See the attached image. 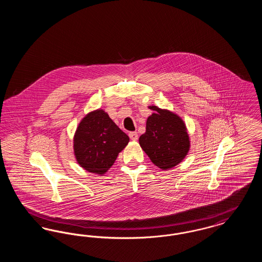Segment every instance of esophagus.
Listing matches in <instances>:
<instances>
[{
	"mask_svg": "<svg viewBox=\"0 0 262 262\" xmlns=\"http://www.w3.org/2000/svg\"><path fill=\"white\" fill-rule=\"evenodd\" d=\"M128 137H129L130 139H133V140H137L138 135H137V132H132V133L128 134Z\"/></svg>",
	"mask_w": 262,
	"mask_h": 262,
	"instance_id": "esophagus-1",
	"label": "esophagus"
}]
</instances>
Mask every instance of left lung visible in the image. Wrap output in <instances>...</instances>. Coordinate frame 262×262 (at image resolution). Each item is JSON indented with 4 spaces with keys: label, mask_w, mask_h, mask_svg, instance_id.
<instances>
[{
    "label": "left lung",
    "mask_w": 262,
    "mask_h": 262,
    "mask_svg": "<svg viewBox=\"0 0 262 262\" xmlns=\"http://www.w3.org/2000/svg\"><path fill=\"white\" fill-rule=\"evenodd\" d=\"M154 113L146 121L139 144L154 165L168 170L182 162L189 150V137L183 120L174 113L150 106Z\"/></svg>",
    "instance_id": "1"
}]
</instances>
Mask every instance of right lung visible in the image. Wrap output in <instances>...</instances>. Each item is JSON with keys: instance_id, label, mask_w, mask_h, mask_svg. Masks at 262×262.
Segmentation results:
<instances>
[{"instance_id": "right-lung-1", "label": "right lung", "mask_w": 262, "mask_h": 262, "mask_svg": "<svg viewBox=\"0 0 262 262\" xmlns=\"http://www.w3.org/2000/svg\"><path fill=\"white\" fill-rule=\"evenodd\" d=\"M129 138L103 110L88 114L76 128L74 150L77 163L88 172L103 174L116 161Z\"/></svg>"}]
</instances>
